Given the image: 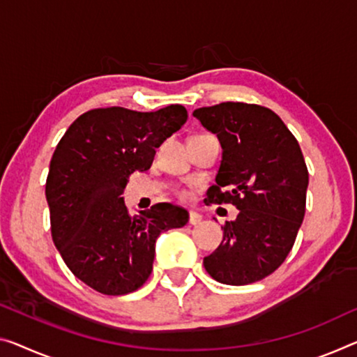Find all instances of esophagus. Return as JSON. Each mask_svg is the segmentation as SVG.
<instances>
[{"label":"esophagus","instance_id":"1","mask_svg":"<svg viewBox=\"0 0 357 357\" xmlns=\"http://www.w3.org/2000/svg\"><path fill=\"white\" fill-rule=\"evenodd\" d=\"M202 222V215L197 212H190V225H199Z\"/></svg>","mask_w":357,"mask_h":357}]
</instances>
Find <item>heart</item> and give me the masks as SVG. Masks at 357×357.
Returning a JSON list of instances; mask_svg holds the SVG:
<instances>
[{
  "label": "heart",
  "mask_w": 357,
  "mask_h": 357,
  "mask_svg": "<svg viewBox=\"0 0 357 357\" xmlns=\"http://www.w3.org/2000/svg\"><path fill=\"white\" fill-rule=\"evenodd\" d=\"M183 196H185V195H183Z\"/></svg>",
  "instance_id": "1"
}]
</instances>
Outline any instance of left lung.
Segmentation results:
<instances>
[{
	"mask_svg": "<svg viewBox=\"0 0 357 357\" xmlns=\"http://www.w3.org/2000/svg\"><path fill=\"white\" fill-rule=\"evenodd\" d=\"M215 134L222 161L207 202H231L239 211L225 223L223 241L204 268L215 281L245 286L286 260L305 217L308 169L300 145L270 108L223 102L193 112Z\"/></svg>",
	"mask_w": 357,
	"mask_h": 357,
	"instance_id": "1",
	"label": "left lung"
}]
</instances>
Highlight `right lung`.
<instances>
[{
    "instance_id": "add662e5",
    "label": "right lung",
    "mask_w": 357,
    "mask_h": 357,
    "mask_svg": "<svg viewBox=\"0 0 357 357\" xmlns=\"http://www.w3.org/2000/svg\"><path fill=\"white\" fill-rule=\"evenodd\" d=\"M186 118L182 105L96 108L60 139L46 180L52 241L71 273L97 292L126 295L144 286L158 236L188 223V212L169 202L130 217L121 197L129 175L148 171L156 148Z\"/></svg>"
}]
</instances>
